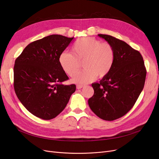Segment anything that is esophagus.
<instances>
[{"label":"esophagus","mask_w":159,"mask_h":159,"mask_svg":"<svg viewBox=\"0 0 159 159\" xmlns=\"http://www.w3.org/2000/svg\"><path fill=\"white\" fill-rule=\"evenodd\" d=\"M76 88L77 89H81L82 88H84V85H80V84H78L76 85Z\"/></svg>","instance_id":"34e87169"}]
</instances>
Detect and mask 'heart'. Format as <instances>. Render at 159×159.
<instances>
[{
  "label": "heart",
  "instance_id": "heart-1",
  "mask_svg": "<svg viewBox=\"0 0 159 159\" xmlns=\"http://www.w3.org/2000/svg\"><path fill=\"white\" fill-rule=\"evenodd\" d=\"M115 52L112 46L93 38L85 37L77 40L71 48V53L63 52L59 57L61 69L72 75L83 61L84 69L76 73L71 81L76 84H86L96 78L106 76L112 68Z\"/></svg>",
  "mask_w": 159,
  "mask_h": 159
}]
</instances>
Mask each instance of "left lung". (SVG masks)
Listing matches in <instances>:
<instances>
[{
  "instance_id": "8db88e82",
  "label": "left lung",
  "mask_w": 159,
  "mask_h": 159,
  "mask_svg": "<svg viewBox=\"0 0 159 159\" xmlns=\"http://www.w3.org/2000/svg\"><path fill=\"white\" fill-rule=\"evenodd\" d=\"M98 36L112 46L115 60L109 74L99 83L91 84L94 94L88 104L98 117L113 121L133 107L144 88L147 70L139 51L113 36Z\"/></svg>"
}]
</instances>
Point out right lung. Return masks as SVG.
Segmentation results:
<instances>
[{
    "label": "right lung",
    "instance_id": "1",
    "mask_svg": "<svg viewBox=\"0 0 159 159\" xmlns=\"http://www.w3.org/2000/svg\"><path fill=\"white\" fill-rule=\"evenodd\" d=\"M74 38L52 34L28 44L15 60L14 89L25 108L44 120L55 118L75 92V84L64 85L69 78L59 57Z\"/></svg>",
    "mask_w": 159,
    "mask_h": 159
}]
</instances>
